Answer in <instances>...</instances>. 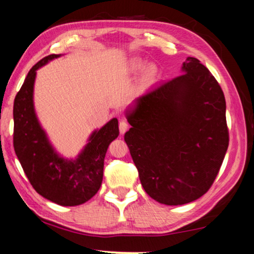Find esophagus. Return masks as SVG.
<instances>
[{
	"label": "esophagus",
	"instance_id": "esophagus-1",
	"mask_svg": "<svg viewBox=\"0 0 254 254\" xmlns=\"http://www.w3.org/2000/svg\"><path fill=\"white\" fill-rule=\"evenodd\" d=\"M128 127H129V125H128V123L125 122V120H122V122L119 123V130H120V134H125V132L127 131Z\"/></svg>",
	"mask_w": 254,
	"mask_h": 254
}]
</instances>
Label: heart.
Segmentation results:
<instances>
[{"mask_svg":"<svg viewBox=\"0 0 254 254\" xmlns=\"http://www.w3.org/2000/svg\"><path fill=\"white\" fill-rule=\"evenodd\" d=\"M148 67L149 65L147 62L140 60V58H134V60H131L129 63L127 64L126 70L127 73L135 74L136 75V74L145 72ZM159 76H160L159 69L154 67V66H151V67L146 71V73L144 74V76L142 77V81H140V88L142 89L151 88V86L154 84V83H156L157 80H159Z\"/></svg>","mask_w":254,"mask_h":254,"instance_id":"1","label":"heart"}]
</instances>
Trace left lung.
<instances>
[{"label":"left lung","instance_id":"obj_1","mask_svg":"<svg viewBox=\"0 0 254 254\" xmlns=\"http://www.w3.org/2000/svg\"><path fill=\"white\" fill-rule=\"evenodd\" d=\"M182 73L136 100L126 111L125 134L140 184L149 197L169 206L205 194L228 147L225 97L197 58Z\"/></svg>","mask_w":254,"mask_h":254}]
</instances>
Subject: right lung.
<instances>
[{
  "instance_id": "add662e5",
  "label": "right lung",
  "mask_w": 254,
  "mask_h": 254,
  "mask_svg": "<svg viewBox=\"0 0 254 254\" xmlns=\"http://www.w3.org/2000/svg\"><path fill=\"white\" fill-rule=\"evenodd\" d=\"M62 56L44 57L29 70L13 105V146L24 173L37 192L61 206L84 203L102 184L107 149L119 135L118 120L112 118L94 130L75 159L58 154L41 128L33 107V85L37 69Z\"/></svg>"
}]
</instances>
